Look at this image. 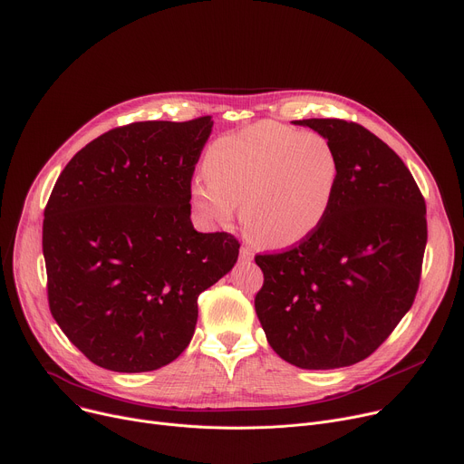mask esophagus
I'll use <instances>...</instances> for the list:
<instances>
[{
	"label": "esophagus",
	"mask_w": 464,
	"mask_h": 464,
	"mask_svg": "<svg viewBox=\"0 0 464 464\" xmlns=\"http://www.w3.org/2000/svg\"><path fill=\"white\" fill-rule=\"evenodd\" d=\"M254 259V251H251V247L247 246H242L240 247V261H251Z\"/></svg>",
	"instance_id": "esophagus-1"
}]
</instances>
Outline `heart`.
Listing matches in <instances>:
<instances>
[{
	"label": "heart",
	"instance_id": "heart-1",
	"mask_svg": "<svg viewBox=\"0 0 464 464\" xmlns=\"http://www.w3.org/2000/svg\"><path fill=\"white\" fill-rule=\"evenodd\" d=\"M203 176L207 183L192 185V199L207 220L226 227L240 205L246 235L283 247L304 240L325 220L341 162L324 137L261 121L210 144Z\"/></svg>",
	"mask_w": 464,
	"mask_h": 464
}]
</instances>
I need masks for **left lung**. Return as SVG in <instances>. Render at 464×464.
<instances>
[{"instance_id":"8db88e82","label":"left lung","mask_w":464,"mask_h":464,"mask_svg":"<svg viewBox=\"0 0 464 464\" xmlns=\"http://www.w3.org/2000/svg\"><path fill=\"white\" fill-rule=\"evenodd\" d=\"M341 162L316 231L281 254L256 256V311L272 350L307 370L355 364L411 309L428 242L426 201L403 160L355 121L309 118Z\"/></svg>"}]
</instances>
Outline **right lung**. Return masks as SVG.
I'll list each match as a JSON object with an SVG mask.
<instances>
[{
	"mask_svg": "<svg viewBox=\"0 0 464 464\" xmlns=\"http://www.w3.org/2000/svg\"><path fill=\"white\" fill-rule=\"evenodd\" d=\"M210 116L135 121L77 151L42 226L50 311L68 341L112 372L178 359L198 296L238 259L229 233H198L190 183Z\"/></svg>",
	"mask_w": 464,
	"mask_h": 464,
	"instance_id": "add662e5",
	"label": "right lung"
}]
</instances>
